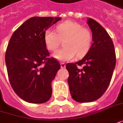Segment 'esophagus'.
I'll list each match as a JSON object with an SVG mask.
<instances>
[{
  "mask_svg": "<svg viewBox=\"0 0 123 123\" xmlns=\"http://www.w3.org/2000/svg\"><path fill=\"white\" fill-rule=\"evenodd\" d=\"M61 67L62 68H65L66 67V65H65L64 62H62V63H61Z\"/></svg>",
  "mask_w": 123,
  "mask_h": 123,
  "instance_id": "34e87169",
  "label": "esophagus"
}]
</instances>
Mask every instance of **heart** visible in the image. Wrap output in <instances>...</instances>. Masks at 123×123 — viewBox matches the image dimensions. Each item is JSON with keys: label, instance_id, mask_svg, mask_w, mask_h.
I'll return each instance as SVG.
<instances>
[{"label": "heart", "instance_id": "b5f03b06", "mask_svg": "<svg viewBox=\"0 0 123 123\" xmlns=\"http://www.w3.org/2000/svg\"><path fill=\"white\" fill-rule=\"evenodd\" d=\"M56 33L47 30L44 32V42L49 50H55L63 40L64 48L56 50L52 55L59 61H68L77 56L80 58L89 51L92 41L91 31L82 27L79 23L66 21L56 27Z\"/></svg>", "mask_w": 123, "mask_h": 123}]
</instances>
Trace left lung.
I'll return each instance as SVG.
<instances>
[{"label":"left lung","mask_w":123,"mask_h":123,"mask_svg":"<svg viewBox=\"0 0 123 123\" xmlns=\"http://www.w3.org/2000/svg\"><path fill=\"white\" fill-rule=\"evenodd\" d=\"M87 24L92 32L90 50L81 61L66 65L71 95L73 100L82 103L95 101L103 95L116 65L114 44L107 31L93 19L88 18Z\"/></svg>","instance_id":"1"}]
</instances>
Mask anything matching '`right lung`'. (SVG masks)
<instances>
[{
    "label": "right lung",
    "instance_id": "1",
    "mask_svg": "<svg viewBox=\"0 0 123 123\" xmlns=\"http://www.w3.org/2000/svg\"><path fill=\"white\" fill-rule=\"evenodd\" d=\"M60 17H33L19 27L9 40L5 62L9 81L18 96L29 103L42 104L52 96V81L61 65L48 58L44 32Z\"/></svg>",
    "mask_w": 123,
    "mask_h": 123
}]
</instances>
